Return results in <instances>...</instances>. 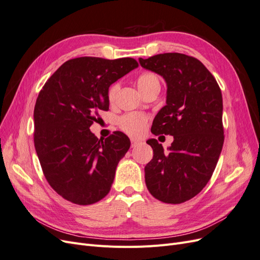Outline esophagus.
<instances>
[{"label":"esophagus","mask_w":260,"mask_h":260,"mask_svg":"<svg viewBox=\"0 0 260 260\" xmlns=\"http://www.w3.org/2000/svg\"><path fill=\"white\" fill-rule=\"evenodd\" d=\"M141 143V141L140 140H137V139H131V146L132 147H136L137 145H139Z\"/></svg>","instance_id":"obj_1"}]
</instances>
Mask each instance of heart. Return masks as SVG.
<instances>
[{"label":"heart","instance_id":"heart-1","mask_svg":"<svg viewBox=\"0 0 260 260\" xmlns=\"http://www.w3.org/2000/svg\"><path fill=\"white\" fill-rule=\"evenodd\" d=\"M137 85L141 93H143L147 89L152 86L158 85L160 86L159 79L153 73H142L137 78ZM119 90V84L114 83L108 88L107 91V100L109 103H114L116 99V94ZM147 122V117L144 114L141 113H130L122 116L119 119V127L120 129L128 133L130 136H140L145 129Z\"/></svg>","mask_w":260,"mask_h":260}]
</instances>
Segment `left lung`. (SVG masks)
Wrapping results in <instances>:
<instances>
[{
    "mask_svg": "<svg viewBox=\"0 0 260 260\" xmlns=\"http://www.w3.org/2000/svg\"><path fill=\"white\" fill-rule=\"evenodd\" d=\"M139 61L167 83L166 105L154 118L152 133L174 137L168 152L156 139L146 141L154 152L144 168L147 190L164 203H183L205 187L221 153V90L209 70L188 55L164 53Z\"/></svg>",
    "mask_w": 260,
    "mask_h": 260,
    "instance_id": "obj_1",
    "label": "left lung"
}]
</instances>
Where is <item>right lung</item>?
I'll use <instances>...</instances> for the list:
<instances>
[{
	"label": "right lung",
	"mask_w": 260,
	"mask_h": 260,
	"mask_svg": "<svg viewBox=\"0 0 260 260\" xmlns=\"http://www.w3.org/2000/svg\"><path fill=\"white\" fill-rule=\"evenodd\" d=\"M138 66L130 57L69 59L39 93L34 112L36 152L45 179L65 200L91 205L111 191L130 140L120 131L101 140L90 127L102 111H108L109 86Z\"/></svg>",
	"instance_id": "1"
}]
</instances>
